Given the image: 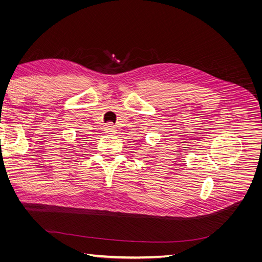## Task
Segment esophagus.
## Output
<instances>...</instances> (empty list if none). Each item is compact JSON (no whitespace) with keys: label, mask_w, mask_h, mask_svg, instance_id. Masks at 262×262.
<instances>
[{"label":"esophagus","mask_w":262,"mask_h":262,"mask_svg":"<svg viewBox=\"0 0 262 262\" xmlns=\"http://www.w3.org/2000/svg\"><path fill=\"white\" fill-rule=\"evenodd\" d=\"M105 132H106L107 134H113V133H115V126H114L113 124L108 123V124L105 126Z\"/></svg>","instance_id":"esophagus-1"}]
</instances>
